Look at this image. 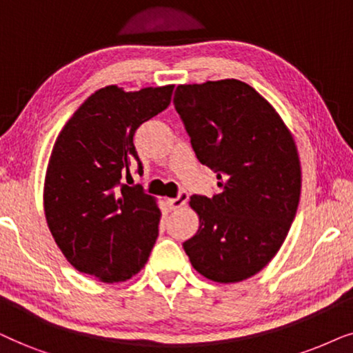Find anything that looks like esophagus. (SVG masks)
Returning a JSON list of instances; mask_svg holds the SVG:
<instances>
[{
    "instance_id": "obj_1",
    "label": "esophagus",
    "mask_w": 353,
    "mask_h": 353,
    "mask_svg": "<svg viewBox=\"0 0 353 353\" xmlns=\"http://www.w3.org/2000/svg\"><path fill=\"white\" fill-rule=\"evenodd\" d=\"M187 200H189V194L187 192H181L176 199H168V206L171 210H179L185 205Z\"/></svg>"
}]
</instances>
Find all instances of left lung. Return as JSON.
<instances>
[{
	"instance_id": "left-lung-1",
	"label": "left lung",
	"mask_w": 353,
	"mask_h": 353,
	"mask_svg": "<svg viewBox=\"0 0 353 353\" xmlns=\"http://www.w3.org/2000/svg\"><path fill=\"white\" fill-rule=\"evenodd\" d=\"M174 108L218 194L190 196L199 231L184 242L206 279L241 283L261 271L288 237L302 171L294 137L270 103L236 79L179 85Z\"/></svg>"
}]
</instances>
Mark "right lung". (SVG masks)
<instances>
[{
    "instance_id": "right-lung-1",
    "label": "right lung",
    "mask_w": 353,
    "mask_h": 353,
    "mask_svg": "<svg viewBox=\"0 0 353 353\" xmlns=\"http://www.w3.org/2000/svg\"><path fill=\"white\" fill-rule=\"evenodd\" d=\"M174 85L124 92L100 88L65 122L45 176L43 206L56 245L75 270L101 283H124L148 261L161 218L142 185L134 134L166 110Z\"/></svg>"
}]
</instances>
